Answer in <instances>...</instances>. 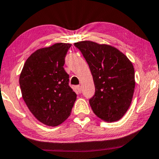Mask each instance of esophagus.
<instances>
[{
  "label": "esophagus",
  "instance_id": "obj_1",
  "mask_svg": "<svg viewBox=\"0 0 159 159\" xmlns=\"http://www.w3.org/2000/svg\"><path fill=\"white\" fill-rule=\"evenodd\" d=\"M76 88H77V90H78V92H79V93H81V92H82V86H81V85H77V87H76Z\"/></svg>",
  "mask_w": 159,
  "mask_h": 159
}]
</instances>
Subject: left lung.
<instances>
[{"instance_id": "left-lung-1", "label": "left lung", "mask_w": 159, "mask_h": 159, "mask_svg": "<svg viewBox=\"0 0 159 159\" xmlns=\"http://www.w3.org/2000/svg\"><path fill=\"white\" fill-rule=\"evenodd\" d=\"M90 68L95 92L89 103L94 113L106 122H116L127 112L135 87L134 69L116 48L92 41L75 43Z\"/></svg>"}]
</instances>
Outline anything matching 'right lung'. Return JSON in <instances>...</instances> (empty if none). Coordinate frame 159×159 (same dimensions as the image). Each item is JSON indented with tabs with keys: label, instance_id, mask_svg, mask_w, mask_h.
<instances>
[{
	"label": "right lung",
	"instance_id": "1",
	"mask_svg": "<svg viewBox=\"0 0 159 159\" xmlns=\"http://www.w3.org/2000/svg\"><path fill=\"white\" fill-rule=\"evenodd\" d=\"M70 46L58 43L37 49L26 60L19 76L27 107L37 120L48 126H57L68 118L76 99L63 67Z\"/></svg>",
	"mask_w": 159,
	"mask_h": 159
}]
</instances>
